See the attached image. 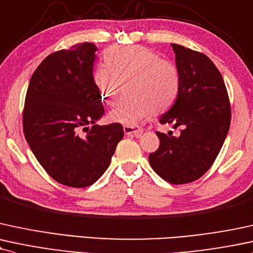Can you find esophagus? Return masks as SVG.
I'll return each mask as SVG.
<instances>
[{"label":"esophagus","mask_w":253,"mask_h":253,"mask_svg":"<svg viewBox=\"0 0 253 253\" xmlns=\"http://www.w3.org/2000/svg\"><path fill=\"white\" fill-rule=\"evenodd\" d=\"M124 132L127 135H134L136 138H140L142 132H144V129L139 128L136 126H124Z\"/></svg>","instance_id":"1"}]
</instances>
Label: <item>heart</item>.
Here are the masks:
<instances>
[{"label":"heart","mask_w":253,"mask_h":253,"mask_svg":"<svg viewBox=\"0 0 253 253\" xmlns=\"http://www.w3.org/2000/svg\"><path fill=\"white\" fill-rule=\"evenodd\" d=\"M93 79L109 105L117 100L123 81L129 79L127 92L132 96L119 101L109 113L112 121L125 126H135L154 112L169 108L180 86L178 68L142 45L112 47L105 62L94 71Z\"/></svg>","instance_id":"obj_1"}]
</instances>
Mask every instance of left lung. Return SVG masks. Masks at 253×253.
<instances>
[{
	"label": "left lung",
	"instance_id": "left-lung-1",
	"mask_svg": "<svg viewBox=\"0 0 253 253\" xmlns=\"http://www.w3.org/2000/svg\"><path fill=\"white\" fill-rule=\"evenodd\" d=\"M180 86L175 102L159 123L180 127L178 136L157 132L159 148L148 157L152 169L171 184H187L214 163L230 128L231 107L223 77L199 51L172 43Z\"/></svg>",
	"mask_w": 253,
	"mask_h": 253
}]
</instances>
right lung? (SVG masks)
Listing matches in <instances>:
<instances>
[{
	"mask_svg": "<svg viewBox=\"0 0 253 253\" xmlns=\"http://www.w3.org/2000/svg\"><path fill=\"white\" fill-rule=\"evenodd\" d=\"M96 49L84 42L48 55L30 79L24 102L23 132L30 150L54 180L69 187L95 182L124 138L119 123L96 125L105 113L93 79ZM81 129H87L84 137Z\"/></svg>",
	"mask_w": 253,
	"mask_h": 253,
	"instance_id": "add662e5",
	"label": "right lung"
}]
</instances>
